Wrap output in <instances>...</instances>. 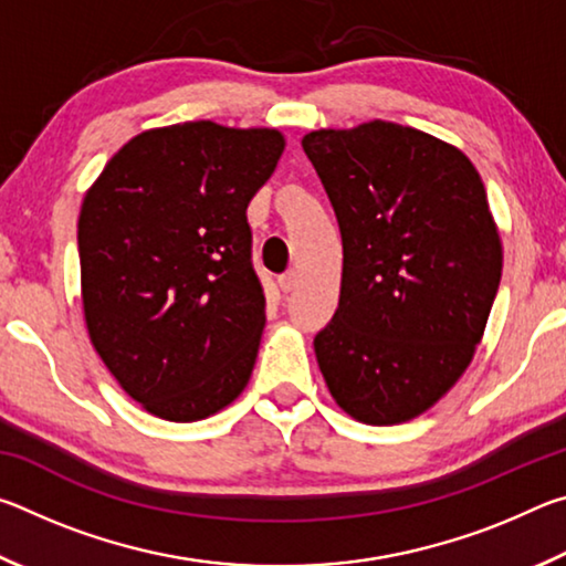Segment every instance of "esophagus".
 Segmentation results:
<instances>
[{
    "instance_id": "1",
    "label": "esophagus",
    "mask_w": 566,
    "mask_h": 566,
    "mask_svg": "<svg viewBox=\"0 0 566 566\" xmlns=\"http://www.w3.org/2000/svg\"><path fill=\"white\" fill-rule=\"evenodd\" d=\"M296 284H300V274H296V272H286V274L280 276V290L286 292V294L294 292Z\"/></svg>"
}]
</instances>
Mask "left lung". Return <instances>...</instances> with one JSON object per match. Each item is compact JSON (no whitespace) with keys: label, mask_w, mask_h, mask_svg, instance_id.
Here are the masks:
<instances>
[{"label":"left lung","mask_w":566,"mask_h":566,"mask_svg":"<svg viewBox=\"0 0 566 566\" xmlns=\"http://www.w3.org/2000/svg\"><path fill=\"white\" fill-rule=\"evenodd\" d=\"M342 232V290L314 337L337 405L364 424L434 407L472 361L502 280V239L472 161L395 122L304 134Z\"/></svg>","instance_id":"8db88e82"}]
</instances>
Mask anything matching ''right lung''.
<instances>
[{"instance_id": "right-lung-1", "label": "right lung", "mask_w": 566, "mask_h": 566, "mask_svg": "<svg viewBox=\"0 0 566 566\" xmlns=\"http://www.w3.org/2000/svg\"><path fill=\"white\" fill-rule=\"evenodd\" d=\"M282 151L280 129L169 124L132 137L84 195L90 342L149 415L207 419L252 377L266 317L247 207Z\"/></svg>"}]
</instances>
